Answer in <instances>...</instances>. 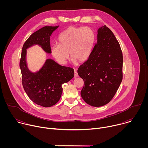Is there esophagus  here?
I'll list each match as a JSON object with an SVG mask.
<instances>
[{"instance_id":"obj_1","label":"esophagus","mask_w":148,"mask_h":148,"mask_svg":"<svg viewBox=\"0 0 148 148\" xmlns=\"http://www.w3.org/2000/svg\"><path fill=\"white\" fill-rule=\"evenodd\" d=\"M78 77V73L75 70L74 71V78H77Z\"/></svg>"}]
</instances>
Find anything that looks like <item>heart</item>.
I'll list each match as a JSON object with an SVG mask.
<instances>
[{
  "label": "heart",
  "mask_w": 148,
  "mask_h": 148,
  "mask_svg": "<svg viewBox=\"0 0 148 148\" xmlns=\"http://www.w3.org/2000/svg\"><path fill=\"white\" fill-rule=\"evenodd\" d=\"M95 35L89 27L71 26L58 36V45L51 47V54L60 65H65L69 53L73 62H83L90 57L95 43Z\"/></svg>",
  "instance_id": "b5f03b06"
}]
</instances>
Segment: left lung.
Here are the masks:
<instances>
[{
    "instance_id": "left-lung-1",
    "label": "left lung",
    "mask_w": 148,
    "mask_h": 148,
    "mask_svg": "<svg viewBox=\"0 0 148 148\" xmlns=\"http://www.w3.org/2000/svg\"><path fill=\"white\" fill-rule=\"evenodd\" d=\"M123 56L120 45L105 25L97 30V41L88 59L77 72L84 80L82 98L92 107L108 103L122 80Z\"/></svg>"
}]
</instances>
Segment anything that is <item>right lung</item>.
I'll list each match as a JSON object with an SVG mask.
<instances>
[{
  "label": "right lung",
  "mask_w": 148,
  "mask_h": 148,
  "mask_svg": "<svg viewBox=\"0 0 148 148\" xmlns=\"http://www.w3.org/2000/svg\"><path fill=\"white\" fill-rule=\"evenodd\" d=\"M58 27L45 26L33 33L23 46L20 61L22 84L26 93L33 102L43 107H51L59 101L62 92V85L74 77V70L47 58L38 70L32 71L27 64V50L38 46L46 53L51 54L50 38Z\"/></svg>",
  "instance_id": "add662e5"
}]
</instances>
